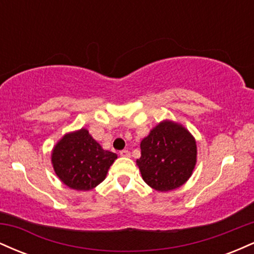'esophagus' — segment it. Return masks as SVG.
<instances>
[{"label": "esophagus", "mask_w": 254, "mask_h": 254, "mask_svg": "<svg viewBox=\"0 0 254 254\" xmlns=\"http://www.w3.org/2000/svg\"><path fill=\"white\" fill-rule=\"evenodd\" d=\"M119 154H121V156H124V157H129L130 156V151L127 150V149L122 150Z\"/></svg>", "instance_id": "34e87169"}]
</instances>
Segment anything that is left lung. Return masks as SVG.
<instances>
[{"label":"left lung","mask_w":254,"mask_h":254,"mask_svg":"<svg viewBox=\"0 0 254 254\" xmlns=\"http://www.w3.org/2000/svg\"><path fill=\"white\" fill-rule=\"evenodd\" d=\"M197 162V144L192 133L177 122H160L141 141L137 159L142 178L154 190L167 192L184 185Z\"/></svg>","instance_id":"1"}]
</instances>
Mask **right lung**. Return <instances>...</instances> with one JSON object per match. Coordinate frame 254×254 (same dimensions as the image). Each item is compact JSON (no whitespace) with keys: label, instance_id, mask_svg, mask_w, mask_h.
I'll list each match as a JSON object with an SVG mask.
<instances>
[{"label":"right lung","instance_id":"right-lung-1","mask_svg":"<svg viewBox=\"0 0 254 254\" xmlns=\"http://www.w3.org/2000/svg\"><path fill=\"white\" fill-rule=\"evenodd\" d=\"M117 154L103 149L88 130L65 133L51 153L56 176L72 190L89 191L106 178Z\"/></svg>","mask_w":254,"mask_h":254}]
</instances>
